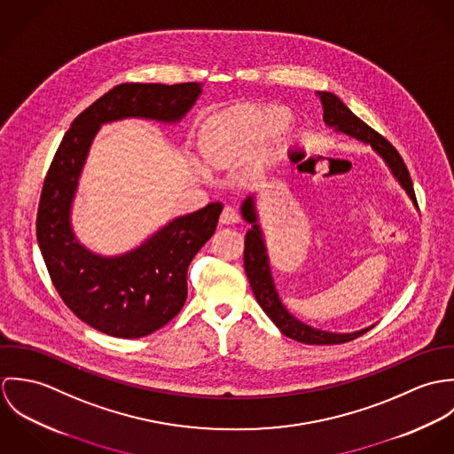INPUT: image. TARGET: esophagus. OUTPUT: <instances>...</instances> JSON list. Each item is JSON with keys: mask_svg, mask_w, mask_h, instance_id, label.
Returning <instances> with one entry per match:
<instances>
[{"mask_svg": "<svg viewBox=\"0 0 454 454\" xmlns=\"http://www.w3.org/2000/svg\"><path fill=\"white\" fill-rule=\"evenodd\" d=\"M239 222V215L238 211L232 207V206H225L222 209V215H220V223L223 225H232V223H238Z\"/></svg>", "mask_w": 454, "mask_h": 454, "instance_id": "34e87169", "label": "esophagus"}]
</instances>
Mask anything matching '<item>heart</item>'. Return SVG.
Returning a JSON list of instances; mask_svg holds the SVG:
<instances>
[{
    "instance_id": "b5f03b06",
    "label": "heart",
    "mask_w": 454,
    "mask_h": 454,
    "mask_svg": "<svg viewBox=\"0 0 454 454\" xmlns=\"http://www.w3.org/2000/svg\"><path fill=\"white\" fill-rule=\"evenodd\" d=\"M279 108H236L211 119L200 134V153L213 168H223L248 155L286 124Z\"/></svg>"
}]
</instances>
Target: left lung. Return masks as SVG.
<instances>
[{
	"instance_id": "obj_1",
	"label": "left lung",
	"mask_w": 454,
	"mask_h": 454,
	"mask_svg": "<svg viewBox=\"0 0 454 454\" xmlns=\"http://www.w3.org/2000/svg\"><path fill=\"white\" fill-rule=\"evenodd\" d=\"M317 96L320 98L322 106H324V121L326 122V126H333L335 129L342 130L344 134H349L364 143H369L387 160L393 175L398 178V182L407 191V194L416 200L411 175H409L400 153L395 150V146L389 143L388 139L385 136H381L378 130L367 126L364 121H360L355 114H351L348 110V106L337 96H333L330 92H317ZM243 216L247 222L254 223L252 231H248V234H247L245 255H243L245 270L250 279V286H252L255 299H257L260 308L263 309V313L286 337L304 342V344L324 346V344L349 342L371 330V328H364V330L353 332V333H332V332H324V330L308 326V325L299 322L297 318H294L283 308V304L276 294V288H274V283L270 278V270H269L265 247L262 241V232L257 225V216H255L252 197H248L243 204Z\"/></svg>"
}]
</instances>
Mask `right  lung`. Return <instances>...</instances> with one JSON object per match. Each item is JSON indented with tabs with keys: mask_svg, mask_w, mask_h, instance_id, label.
Listing matches in <instances>:
<instances>
[{
	"mask_svg": "<svg viewBox=\"0 0 454 454\" xmlns=\"http://www.w3.org/2000/svg\"><path fill=\"white\" fill-rule=\"evenodd\" d=\"M200 90L197 82L115 85L73 121L47 171L36 215L38 247L69 311L106 335L145 337L182 311L187 269L213 236L223 206L211 202L169 222L122 257H98L76 243L69 227V206L85 155L101 124L124 117L178 121Z\"/></svg>",
	"mask_w": 454,
	"mask_h": 454,
	"instance_id": "obj_1",
	"label": "right lung"
}]
</instances>
